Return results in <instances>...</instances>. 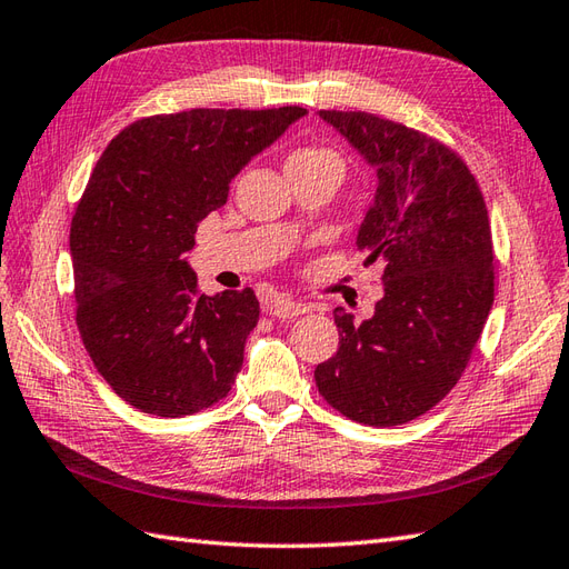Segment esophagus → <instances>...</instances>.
<instances>
[{"label": "esophagus", "instance_id": "esophagus-1", "mask_svg": "<svg viewBox=\"0 0 569 569\" xmlns=\"http://www.w3.org/2000/svg\"><path fill=\"white\" fill-rule=\"evenodd\" d=\"M270 313H274L277 319H295V317H301V313H307L309 307L307 305H299V301H292V299H272L268 305Z\"/></svg>", "mask_w": 569, "mask_h": 569}]
</instances>
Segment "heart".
<instances>
[{
  "instance_id": "1",
  "label": "heart",
  "mask_w": 569,
  "mask_h": 569,
  "mask_svg": "<svg viewBox=\"0 0 569 569\" xmlns=\"http://www.w3.org/2000/svg\"><path fill=\"white\" fill-rule=\"evenodd\" d=\"M313 166L336 168L340 174H343V160H340V156L331 148L305 146V148H297L295 153L287 158V168H313Z\"/></svg>"
}]
</instances>
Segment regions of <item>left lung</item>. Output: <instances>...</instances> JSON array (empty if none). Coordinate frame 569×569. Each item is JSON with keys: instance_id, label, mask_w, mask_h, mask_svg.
<instances>
[{"instance_id": "obj_1", "label": "left lung", "mask_w": 569, "mask_h": 569, "mask_svg": "<svg viewBox=\"0 0 569 569\" xmlns=\"http://www.w3.org/2000/svg\"><path fill=\"white\" fill-rule=\"evenodd\" d=\"M377 168L358 231L365 264H385L372 319L333 311L338 350L313 377L350 421L401 426L458 385L495 301L485 197L465 160L436 138L368 111H319Z\"/></svg>"}]
</instances>
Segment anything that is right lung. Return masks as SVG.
Segmentation results:
<instances>
[{"instance_id": "1", "label": "right lung", "mask_w": 569, "mask_h": 569, "mask_svg": "<svg viewBox=\"0 0 569 569\" xmlns=\"http://www.w3.org/2000/svg\"><path fill=\"white\" fill-rule=\"evenodd\" d=\"M305 113H156L126 126L97 160L70 226L74 321L126 403L180 419L231 391L260 305L250 287L201 295L184 252L248 160Z\"/></svg>"}]
</instances>
